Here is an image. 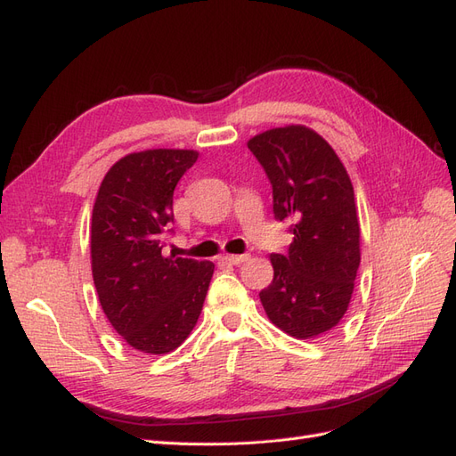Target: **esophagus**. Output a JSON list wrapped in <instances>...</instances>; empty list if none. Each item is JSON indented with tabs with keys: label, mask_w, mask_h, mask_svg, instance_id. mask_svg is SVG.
Masks as SVG:
<instances>
[{
	"label": "esophagus",
	"mask_w": 456,
	"mask_h": 456,
	"mask_svg": "<svg viewBox=\"0 0 456 456\" xmlns=\"http://www.w3.org/2000/svg\"><path fill=\"white\" fill-rule=\"evenodd\" d=\"M220 260L226 262V265H241V262L249 260V255H224Z\"/></svg>",
	"instance_id": "obj_1"
}]
</instances>
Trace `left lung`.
Returning <instances> with one entry per match:
<instances>
[{"label": "left lung", "instance_id": "1", "mask_svg": "<svg viewBox=\"0 0 456 456\" xmlns=\"http://www.w3.org/2000/svg\"><path fill=\"white\" fill-rule=\"evenodd\" d=\"M273 191V215L291 223L287 255H270L272 283L258 293L268 320L293 338H315L350 306L362 262L354 186L337 151L306 126L247 141Z\"/></svg>", "mask_w": 456, "mask_h": 456}]
</instances>
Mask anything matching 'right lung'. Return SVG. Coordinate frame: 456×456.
I'll return each instance as SVG.
<instances>
[{"mask_svg":"<svg viewBox=\"0 0 456 456\" xmlns=\"http://www.w3.org/2000/svg\"><path fill=\"white\" fill-rule=\"evenodd\" d=\"M196 150L151 148L104 175L91 218V270L110 325L131 348L169 354L196 327L215 265L163 256L173 191Z\"/></svg>","mask_w":456,"mask_h":456,"instance_id":"add662e5","label":"right lung"}]
</instances>
